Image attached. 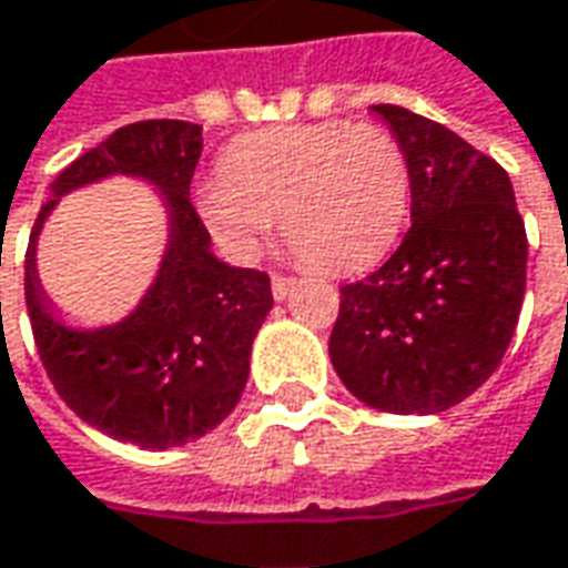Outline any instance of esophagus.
I'll use <instances>...</instances> for the list:
<instances>
[{
	"mask_svg": "<svg viewBox=\"0 0 568 568\" xmlns=\"http://www.w3.org/2000/svg\"><path fill=\"white\" fill-rule=\"evenodd\" d=\"M292 285H295V280L292 276H283V273H273L270 276V288H273V298L283 301L288 292H292Z\"/></svg>",
	"mask_w": 568,
	"mask_h": 568,
	"instance_id": "1",
	"label": "esophagus"
}]
</instances>
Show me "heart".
Masks as SVG:
<instances>
[{
    "mask_svg": "<svg viewBox=\"0 0 568 568\" xmlns=\"http://www.w3.org/2000/svg\"><path fill=\"white\" fill-rule=\"evenodd\" d=\"M207 233L252 257L280 214L307 267L361 270L392 248L410 207V161L376 123H283L233 139L195 195Z\"/></svg>",
    "mask_w": 568,
    "mask_h": 568,
    "instance_id": "obj_1",
    "label": "heart"
}]
</instances>
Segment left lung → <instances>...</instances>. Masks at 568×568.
Instances as JSON below:
<instances>
[{
    "label": "left lung",
    "mask_w": 568,
    "mask_h": 568,
    "mask_svg": "<svg viewBox=\"0 0 568 568\" xmlns=\"http://www.w3.org/2000/svg\"><path fill=\"white\" fill-rule=\"evenodd\" d=\"M373 111L410 161L414 226L379 270L338 288L329 357L369 407L442 414L510 348L526 295V223L495 158L407 108Z\"/></svg>",
    "instance_id": "8db88e82"
}]
</instances>
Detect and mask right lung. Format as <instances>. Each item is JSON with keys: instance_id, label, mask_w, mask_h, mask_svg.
Returning a JSON list of instances; mask_svg holds the SVG:
<instances>
[{"instance_id": "obj_1", "label": "right lung", "mask_w": 568, "mask_h": 568, "mask_svg": "<svg viewBox=\"0 0 568 568\" xmlns=\"http://www.w3.org/2000/svg\"><path fill=\"white\" fill-rule=\"evenodd\" d=\"M199 154V123H126L52 180L55 199L42 204L27 245V316L55 392L83 423L154 450L202 438L233 414L254 335L273 307L264 270L230 267L211 254V233L189 199ZM108 172H136L162 186L172 207V248L133 315L118 327L77 334L48 311L32 248L57 195Z\"/></svg>"}]
</instances>
